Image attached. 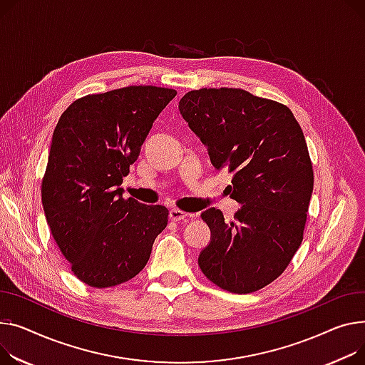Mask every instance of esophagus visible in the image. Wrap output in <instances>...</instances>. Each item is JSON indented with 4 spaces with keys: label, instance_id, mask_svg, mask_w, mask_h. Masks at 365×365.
<instances>
[{
    "label": "esophagus",
    "instance_id": "34e87169",
    "mask_svg": "<svg viewBox=\"0 0 365 365\" xmlns=\"http://www.w3.org/2000/svg\"><path fill=\"white\" fill-rule=\"evenodd\" d=\"M168 217H170V220H172V222H182V220H187L190 215L187 212L179 210V208H172L168 212Z\"/></svg>",
    "mask_w": 365,
    "mask_h": 365
}]
</instances>
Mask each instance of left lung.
Returning <instances> with one entry per match:
<instances>
[{
    "label": "left lung",
    "instance_id": "1",
    "mask_svg": "<svg viewBox=\"0 0 365 365\" xmlns=\"http://www.w3.org/2000/svg\"><path fill=\"white\" fill-rule=\"evenodd\" d=\"M179 111L205 145L215 168H227L233 220L201 214L211 230L198 264L214 284L251 294L276 280L298 251L314 173L301 126L286 106L244 89L187 92Z\"/></svg>",
    "mask_w": 365,
    "mask_h": 365
}]
</instances>
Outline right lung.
I'll use <instances>...</instances> for the list:
<instances>
[{"instance_id":"1","label":"right lung","mask_w":365,"mask_h":365,"mask_svg":"<svg viewBox=\"0 0 365 365\" xmlns=\"http://www.w3.org/2000/svg\"><path fill=\"white\" fill-rule=\"evenodd\" d=\"M175 96V89L157 86L86 95L54 129L41 189L43 212L71 272L92 287L135 277L167 226V208L125 200L120 185Z\"/></svg>"}]
</instances>
